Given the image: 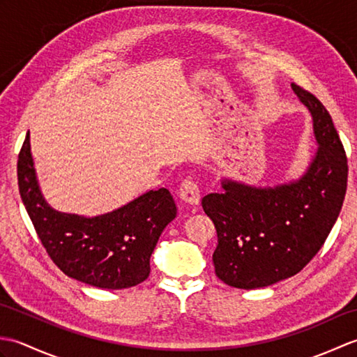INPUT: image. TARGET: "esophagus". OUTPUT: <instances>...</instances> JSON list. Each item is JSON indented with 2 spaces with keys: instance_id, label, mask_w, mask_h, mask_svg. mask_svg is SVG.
<instances>
[{
  "instance_id": "esophagus-1",
  "label": "esophagus",
  "mask_w": 357,
  "mask_h": 357,
  "mask_svg": "<svg viewBox=\"0 0 357 357\" xmlns=\"http://www.w3.org/2000/svg\"><path fill=\"white\" fill-rule=\"evenodd\" d=\"M179 196L183 198L187 204H192V206H198L199 204V187L195 181L188 176L185 178L179 185Z\"/></svg>"
}]
</instances>
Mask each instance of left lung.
I'll return each instance as SVG.
<instances>
[{
  "mask_svg": "<svg viewBox=\"0 0 357 357\" xmlns=\"http://www.w3.org/2000/svg\"><path fill=\"white\" fill-rule=\"evenodd\" d=\"M291 89L312 113L319 146L304 176L265 188L224 179L222 193L202 198L218 233L215 273L234 288L253 290L299 273L319 252L342 208L348 165L335 124L313 93L294 82Z\"/></svg>",
  "mask_w": 357,
  "mask_h": 357,
  "instance_id": "1",
  "label": "left lung"
}]
</instances>
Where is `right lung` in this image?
<instances>
[{"label": "right lung", "mask_w": 357, "mask_h": 357, "mask_svg": "<svg viewBox=\"0 0 357 357\" xmlns=\"http://www.w3.org/2000/svg\"><path fill=\"white\" fill-rule=\"evenodd\" d=\"M18 187L38 238L56 267L69 278L109 290L135 287L149 278L156 242L176 218L167 188L150 190L95 218L53 210L38 185L29 133L18 155Z\"/></svg>", "instance_id": "obj_1"}]
</instances>
